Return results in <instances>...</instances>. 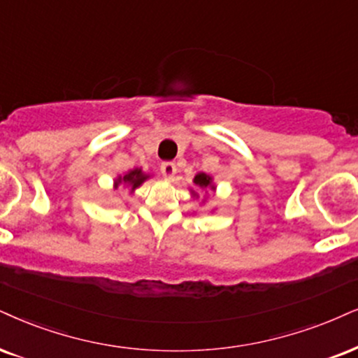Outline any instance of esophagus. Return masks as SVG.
Segmentation results:
<instances>
[{
    "mask_svg": "<svg viewBox=\"0 0 358 358\" xmlns=\"http://www.w3.org/2000/svg\"><path fill=\"white\" fill-rule=\"evenodd\" d=\"M178 172V167H176L174 162H162L161 164V174L164 176L166 179H172Z\"/></svg>",
    "mask_w": 358,
    "mask_h": 358,
    "instance_id": "esophagus-1",
    "label": "esophagus"
}]
</instances>
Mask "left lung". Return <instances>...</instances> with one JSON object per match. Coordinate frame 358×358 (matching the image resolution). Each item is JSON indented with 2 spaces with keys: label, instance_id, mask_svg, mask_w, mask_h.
<instances>
[{
  "label": "left lung",
  "instance_id": "8db88e82",
  "mask_svg": "<svg viewBox=\"0 0 358 358\" xmlns=\"http://www.w3.org/2000/svg\"><path fill=\"white\" fill-rule=\"evenodd\" d=\"M194 184H196V186L202 187V189H206V187L215 189V187L213 186V178H210V176L204 174V172H199V174H197L196 178H194ZM194 196H196V194H194Z\"/></svg>",
  "mask_w": 358,
  "mask_h": 358
}]
</instances>
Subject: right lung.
Returning a JSON list of instances; mask_svg holds the SVG:
<instances>
[{
  "mask_svg": "<svg viewBox=\"0 0 358 358\" xmlns=\"http://www.w3.org/2000/svg\"><path fill=\"white\" fill-rule=\"evenodd\" d=\"M148 178H149V176L144 174V172L141 169H132V171L127 172L126 176H122V178L119 176V178L116 179V182H114V187H117L119 184L124 182V184H127V186H131L132 191H134V189L139 187L141 184H143Z\"/></svg>",
  "mask_w": 358,
  "mask_h": 358,
  "instance_id": "add662e5",
  "label": "right lung"
}]
</instances>
